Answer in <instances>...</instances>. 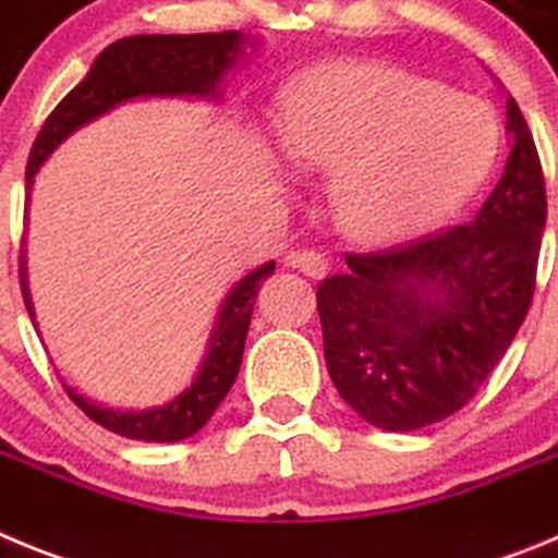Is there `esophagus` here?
<instances>
[{
  "label": "esophagus",
  "mask_w": 558,
  "mask_h": 558,
  "mask_svg": "<svg viewBox=\"0 0 558 558\" xmlns=\"http://www.w3.org/2000/svg\"><path fill=\"white\" fill-rule=\"evenodd\" d=\"M288 265L295 270H302L304 276H313V279H322L324 274H327L329 263L327 256L322 254V251L315 248H304V251H293V254H288Z\"/></svg>",
  "instance_id": "34e87169"
}]
</instances>
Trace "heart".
<instances>
[{
    "label": "heart",
    "instance_id": "heart-1",
    "mask_svg": "<svg viewBox=\"0 0 558 558\" xmlns=\"http://www.w3.org/2000/svg\"><path fill=\"white\" fill-rule=\"evenodd\" d=\"M282 147L304 170H332L340 223L366 240H405L447 220L489 175V108L425 77L329 63L284 97Z\"/></svg>",
    "mask_w": 558,
    "mask_h": 558
}]
</instances>
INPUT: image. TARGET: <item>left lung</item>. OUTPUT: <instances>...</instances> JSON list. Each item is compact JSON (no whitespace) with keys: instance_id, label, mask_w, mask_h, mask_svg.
Masks as SVG:
<instances>
[{"instance_id":"1","label":"left lung","mask_w":558,"mask_h":558,"mask_svg":"<svg viewBox=\"0 0 558 558\" xmlns=\"http://www.w3.org/2000/svg\"><path fill=\"white\" fill-rule=\"evenodd\" d=\"M506 120L514 147L475 220L347 254L318 284L329 377L368 425L408 433L461 411L529 315L548 192L514 97Z\"/></svg>"}]
</instances>
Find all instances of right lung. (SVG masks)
Returning a JSON list of instances; mask_svg holds the SVG:
<instances>
[{"label": "right lung", "mask_w": 558, "mask_h": 558, "mask_svg": "<svg viewBox=\"0 0 558 558\" xmlns=\"http://www.w3.org/2000/svg\"><path fill=\"white\" fill-rule=\"evenodd\" d=\"M240 41L243 36L236 29H223V33H195V36H131L108 44L92 63L88 75L44 120L41 131L33 142V150H29L27 172H24L27 186L33 184V175L44 165V159L66 140L69 133L100 113L111 111L120 102L153 95H215L223 72L234 63ZM22 259L24 251L19 256V284H22L24 307L33 318ZM270 274H274V263L259 265L234 284L220 310L218 329L211 335L209 354H206L198 377L184 393L172 399L170 405L142 413H117L92 405L81 393L66 388L69 399L92 422L125 438H136V441H181V438L195 436L209 422L211 413L218 411L229 388L234 386L240 363H243L256 288Z\"/></svg>", "instance_id": "1"}]
</instances>
